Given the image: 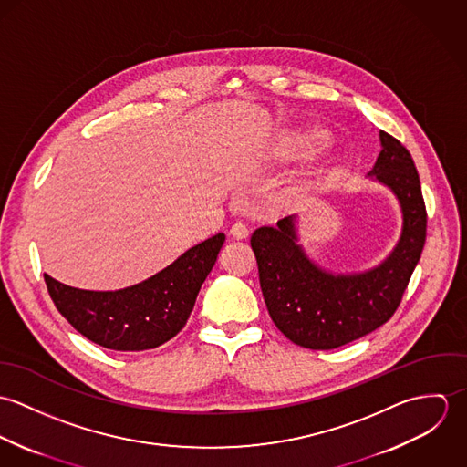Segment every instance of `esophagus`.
<instances>
[{
    "mask_svg": "<svg viewBox=\"0 0 467 467\" xmlns=\"http://www.w3.org/2000/svg\"><path fill=\"white\" fill-rule=\"evenodd\" d=\"M248 234H250L248 226H246L244 223H241V221L234 223V224H232V228H230V235H232L234 239H246V237H248Z\"/></svg>",
    "mask_w": 467,
    "mask_h": 467,
    "instance_id": "1",
    "label": "esophagus"
}]
</instances>
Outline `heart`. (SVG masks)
<instances>
[{
  "instance_id": "b5f03b06",
  "label": "heart",
  "mask_w": 467,
  "mask_h": 467,
  "mask_svg": "<svg viewBox=\"0 0 467 467\" xmlns=\"http://www.w3.org/2000/svg\"><path fill=\"white\" fill-rule=\"evenodd\" d=\"M309 136H311V138H318L320 133H318V131H313V133L309 134Z\"/></svg>"
}]
</instances>
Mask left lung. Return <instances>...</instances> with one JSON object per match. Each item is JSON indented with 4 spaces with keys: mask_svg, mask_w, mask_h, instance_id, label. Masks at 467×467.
<instances>
[{
    "mask_svg": "<svg viewBox=\"0 0 467 467\" xmlns=\"http://www.w3.org/2000/svg\"><path fill=\"white\" fill-rule=\"evenodd\" d=\"M379 138L381 152L368 176L387 185L402 210L400 243L387 261L365 273H329L296 243L295 215L252 235L267 313L278 331L300 347L329 350L387 324L420 259L426 206L419 172L398 138L385 131Z\"/></svg>",
    "mask_w": 467,
    "mask_h": 467,
    "instance_id": "8db88e82",
    "label": "left lung"
}]
</instances>
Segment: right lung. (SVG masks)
<instances>
[{
	"mask_svg": "<svg viewBox=\"0 0 467 467\" xmlns=\"http://www.w3.org/2000/svg\"><path fill=\"white\" fill-rule=\"evenodd\" d=\"M223 243L224 234H215L171 266L119 291L69 287L47 273L45 282L57 311L89 341L126 352L154 348L185 327Z\"/></svg>",
	"mask_w": 467,
	"mask_h": 467,
	"instance_id": "add662e5",
	"label": "right lung"
}]
</instances>
